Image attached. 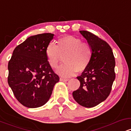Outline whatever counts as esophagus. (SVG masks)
I'll return each mask as SVG.
<instances>
[{"label":"esophagus","instance_id":"esophagus-1","mask_svg":"<svg viewBox=\"0 0 131 131\" xmlns=\"http://www.w3.org/2000/svg\"><path fill=\"white\" fill-rule=\"evenodd\" d=\"M68 80L69 79H64V78H61L60 79V81H63V82H67V81H68Z\"/></svg>","mask_w":131,"mask_h":131}]
</instances>
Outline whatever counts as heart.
<instances>
[{"mask_svg": "<svg viewBox=\"0 0 131 131\" xmlns=\"http://www.w3.org/2000/svg\"><path fill=\"white\" fill-rule=\"evenodd\" d=\"M46 55L48 63L52 68H56L62 57L64 63L56 71L59 76L70 78L76 72L84 71L91 63L92 50L88 43L82 42L80 38L67 36L59 39L57 46L50 42L47 46Z\"/></svg>", "mask_w": 131, "mask_h": 131, "instance_id": "obj_1", "label": "heart"}]
</instances>
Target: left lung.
<instances>
[{
    "mask_svg": "<svg viewBox=\"0 0 131 131\" xmlns=\"http://www.w3.org/2000/svg\"><path fill=\"white\" fill-rule=\"evenodd\" d=\"M79 32L91 46L92 56L88 67L77 77L80 87L73 96L81 106L91 108L106 100L110 94L115 79V60L106 42L89 31Z\"/></svg>",
    "mask_w": 131,
    "mask_h": 131,
    "instance_id": "8db88e82",
    "label": "left lung"
}]
</instances>
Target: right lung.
Segmentation results:
<instances>
[{"label":"right lung","instance_id":"obj_1","mask_svg":"<svg viewBox=\"0 0 131 131\" xmlns=\"http://www.w3.org/2000/svg\"><path fill=\"white\" fill-rule=\"evenodd\" d=\"M53 36L43 33L28 37L16 47L8 61L9 86L18 101L28 108L46 104L59 81L46 55L47 46Z\"/></svg>","mask_w":131,"mask_h":131}]
</instances>
